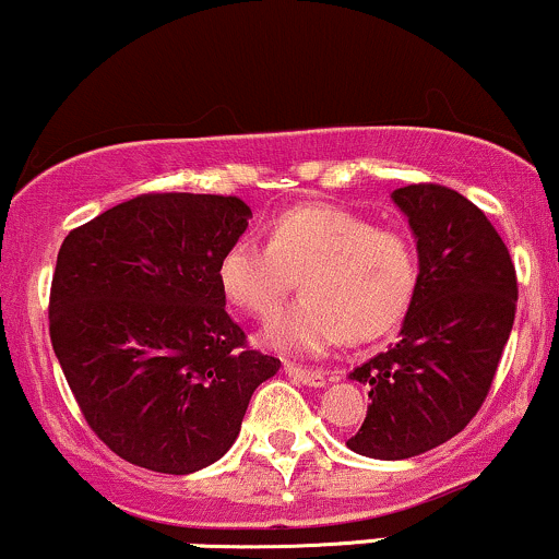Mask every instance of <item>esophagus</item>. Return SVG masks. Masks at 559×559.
Returning a JSON list of instances; mask_svg holds the SVG:
<instances>
[{"instance_id": "obj_1", "label": "esophagus", "mask_w": 559, "mask_h": 559, "mask_svg": "<svg viewBox=\"0 0 559 559\" xmlns=\"http://www.w3.org/2000/svg\"><path fill=\"white\" fill-rule=\"evenodd\" d=\"M285 373L293 378V381L298 383H306V386H325L328 383V373L325 370H309V368H301V365H293V362H285Z\"/></svg>"}]
</instances>
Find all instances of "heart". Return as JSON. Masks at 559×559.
Masks as SVG:
<instances>
[{
	"label": "heart",
	"instance_id": "obj_1",
	"mask_svg": "<svg viewBox=\"0 0 559 559\" xmlns=\"http://www.w3.org/2000/svg\"><path fill=\"white\" fill-rule=\"evenodd\" d=\"M221 293L266 320L298 277L304 296L266 328V344L322 354L341 341H373L397 328L418 287V255L405 234L335 205H298L269 224L266 245L234 239L218 258Z\"/></svg>",
	"mask_w": 559,
	"mask_h": 559
}]
</instances>
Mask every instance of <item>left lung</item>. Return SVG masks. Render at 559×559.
<instances>
[{"label":"left lung","mask_w":559,"mask_h":559,"mask_svg":"<svg viewBox=\"0 0 559 559\" xmlns=\"http://www.w3.org/2000/svg\"><path fill=\"white\" fill-rule=\"evenodd\" d=\"M418 248V287L400 341L349 373L370 389L346 445L381 461L421 455L477 416L518 309V274L488 215L448 186L392 194Z\"/></svg>","instance_id":"left-lung-1"}]
</instances>
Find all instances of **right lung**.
Instances as JSON below:
<instances>
[{"mask_svg":"<svg viewBox=\"0 0 559 559\" xmlns=\"http://www.w3.org/2000/svg\"><path fill=\"white\" fill-rule=\"evenodd\" d=\"M250 207L221 194H141L69 231L50 341L90 429L119 459L191 474L234 445L280 359L226 311L218 258Z\"/></svg>","mask_w":559,"mask_h":559,"instance_id":"right-lung-1","label":"right lung"}]
</instances>
